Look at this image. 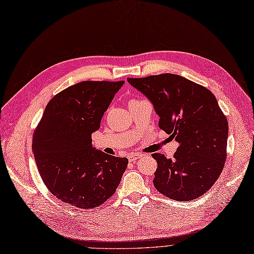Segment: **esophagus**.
Segmentation results:
<instances>
[{
	"label": "esophagus",
	"mask_w": 254,
	"mask_h": 254,
	"mask_svg": "<svg viewBox=\"0 0 254 254\" xmlns=\"http://www.w3.org/2000/svg\"><path fill=\"white\" fill-rule=\"evenodd\" d=\"M141 157H142V154H140V153H130L127 156L129 161H136L137 159L141 158Z\"/></svg>",
	"instance_id": "esophagus-1"
}]
</instances>
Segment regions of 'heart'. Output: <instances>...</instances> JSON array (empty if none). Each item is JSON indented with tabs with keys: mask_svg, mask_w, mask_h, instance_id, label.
<instances>
[{
	"mask_svg": "<svg viewBox=\"0 0 254 254\" xmlns=\"http://www.w3.org/2000/svg\"><path fill=\"white\" fill-rule=\"evenodd\" d=\"M133 101H134V100H133Z\"/></svg>",
	"mask_w": 254,
	"mask_h": 254,
	"instance_id": "b5f03b06",
	"label": "heart"
}]
</instances>
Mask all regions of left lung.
Wrapping results in <instances>:
<instances>
[{
    "label": "left lung",
    "mask_w": 254,
    "mask_h": 254,
    "mask_svg": "<svg viewBox=\"0 0 254 254\" xmlns=\"http://www.w3.org/2000/svg\"><path fill=\"white\" fill-rule=\"evenodd\" d=\"M159 116V127L179 143L174 158L157 161L154 187L169 198L189 201L214 185L227 156L228 121L208 88L174 73L127 78Z\"/></svg>",
    "instance_id": "8db88e82"
}]
</instances>
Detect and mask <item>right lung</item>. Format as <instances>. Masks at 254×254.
Returning a JSON list of instances; mask_svg holds the SVG:
<instances>
[{
    "label": "right lung",
    "instance_id": "1",
    "mask_svg": "<svg viewBox=\"0 0 254 254\" xmlns=\"http://www.w3.org/2000/svg\"><path fill=\"white\" fill-rule=\"evenodd\" d=\"M125 81H83L47 103L32 138V153L47 189L81 209L100 206L115 193L126 157L96 150L92 134Z\"/></svg>",
    "mask_w": 254,
    "mask_h": 254
}]
</instances>
